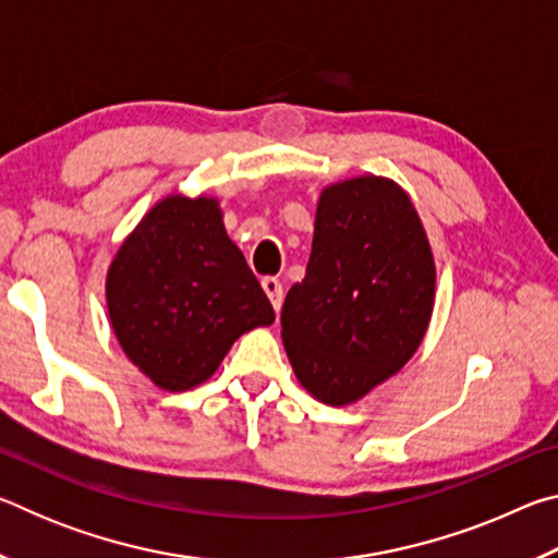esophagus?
Returning a JSON list of instances; mask_svg holds the SVG:
<instances>
[{
  "mask_svg": "<svg viewBox=\"0 0 558 558\" xmlns=\"http://www.w3.org/2000/svg\"><path fill=\"white\" fill-rule=\"evenodd\" d=\"M260 286H263V290H266V295L270 298L272 307L280 310V305H282V282L278 278L266 276V278L260 280Z\"/></svg>",
  "mask_w": 558,
  "mask_h": 558,
  "instance_id": "obj_1",
  "label": "esophagus"
}]
</instances>
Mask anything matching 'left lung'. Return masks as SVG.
Returning <instances> with one entry per match:
<instances>
[{
    "label": "left lung",
    "instance_id": "left-lung-1",
    "mask_svg": "<svg viewBox=\"0 0 558 558\" xmlns=\"http://www.w3.org/2000/svg\"><path fill=\"white\" fill-rule=\"evenodd\" d=\"M433 298L436 263L411 196L374 174L325 186L305 278L280 313L298 381L327 405L364 399L415 354Z\"/></svg>",
    "mask_w": 558,
    "mask_h": 558
}]
</instances>
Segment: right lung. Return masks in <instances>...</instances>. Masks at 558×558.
Instances as JSON below:
<instances>
[{
	"label": "right lung",
	"instance_id": "add662e5",
	"mask_svg": "<svg viewBox=\"0 0 558 558\" xmlns=\"http://www.w3.org/2000/svg\"><path fill=\"white\" fill-rule=\"evenodd\" d=\"M106 300L122 352L165 391L204 384L235 339L276 319L204 194L165 196L143 216L110 263Z\"/></svg>",
	"mask_w": 558,
	"mask_h": 558
}]
</instances>
